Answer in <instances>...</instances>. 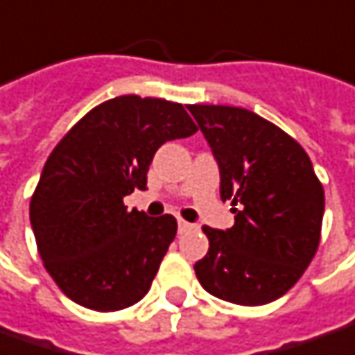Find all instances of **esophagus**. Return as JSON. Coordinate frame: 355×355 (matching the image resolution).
<instances>
[{
    "label": "esophagus",
    "mask_w": 355,
    "mask_h": 355,
    "mask_svg": "<svg viewBox=\"0 0 355 355\" xmlns=\"http://www.w3.org/2000/svg\"><path fill=\"white\" fill-rule=\"evenodd\" d=\"M192 224H190V222H187V220H178V232H180V234H184V232H190V230H192Z\"/></svg>",
    "instance_id": "1"
}]
</instances>
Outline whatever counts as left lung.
Wrapping results in <instances>:
<instances>
[{
    "mask_svg": "<svg viewBox=\"0 0 355 355\" xmlns=\"http://www.w3.org/2000/svg\"><path fill=\"white\" fill-rule=\"evenodd\" d=\"M220 166L230 230L204 226L208 253L194 265L218 299L259 306L283 297L320 243L324 189L306 151L275 123L243 107L189 105Z\"/></svg>",
    "mask_w": 355,
    "mask_h": 355,
    "instance_id": "obj_1",
    "label": "left lung"
}]
</instances>
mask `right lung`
I'll return each mask as SVG.
<instances>
[{
  "label": "right lung",
  "instance_id": "1",
  "mask_svg": "<svg viewBox=\"0 0 355 355\" xmlns=\"http://www.w3.org/2000/svg\"><path fill=\"white\" fill-rule=\"evenodd\" d=\"M196 131L182 104L129 94L96 105L58 141L29 216L44 269L68 299L114 312L147 295L177 220L128 210L123 196L145 190L165 141Z\"/></svg>",
  "mask_w": 355,
  "mask_h": 355
}]
</instances>
